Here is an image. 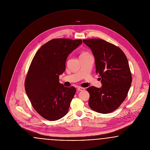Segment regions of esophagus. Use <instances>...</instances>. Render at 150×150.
<instances>
[{
	"instance_id": "obj_1",
	"label": "esophagus",
	"mask_w": 150,
	"mask_h": 150,
	"mask_svg": "<svg viewBox=\"0 0 150 150\" xmlns=\"http://www.w3.org/2000/svg\"><path fill=\"white\" fill-rule=\"evenodd\" d=\"M77 90H78V91H83L85 90V88H83V87H78V88H77Z\"/></svg>"
}]
</instances>
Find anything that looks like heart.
Here are the masks:
<instances>
[{"label":"heart","instance_id":"obj_1","mask_svg":"<svg viewBox=\"0 0 150 150\" xmlns=\"http://www.w3.org/2000/svg\"><path fill=\"white\" fill-rule=\"evenodd\" d=\"M86 53H86V52H84V53H83L81 54H86Z\"/></svg>","mask_w":150,"mask_h":150}]
</instances>
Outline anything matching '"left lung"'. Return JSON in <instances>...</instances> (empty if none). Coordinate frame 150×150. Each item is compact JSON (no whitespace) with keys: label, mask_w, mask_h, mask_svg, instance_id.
Masks as SVG:
<instances>
[{"label":"left lung","mask_w":150,"mask_h":150,"mask_svg":"<svg viewBox=\"0 0 150 150\" xmlns=\"http://www.w3.org/2000/svg\"><path fill=\"white\" fill-rule=\"evenodd\" d=\"M95 59L100 88L90 86L89 106L93 111L108 114L116 110L126 98L132 81L128 61L120 48L100 39H84Z\"/></svg>","instance_id":"left-lung-1"}]
</instances>
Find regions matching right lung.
<instances>
[{"mask_svg":"<svg viewBox=\"0 0 150 150\" xmlns=\"http://www.w3.org/2000/svg\"><path fill=\"white\" fill-rule=\"evenodd\" d=\"M81 43V39H53L32 60L25 81L26 93L36 111L48 120H58L69 111L76 89L61 84L59 76L65 71L69 54Z\"/></svg>","mask_w":150,"mask_h":150,"instance_id":"add662e5","label":"right lung"}]
</instances>
